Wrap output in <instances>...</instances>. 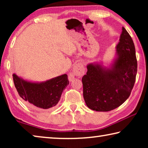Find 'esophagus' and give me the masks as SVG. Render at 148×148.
Returning a JSON list of instances; mask_svg holds the SVG:
<instances>
[{
  "mask_svg": "<svg viewBox=\"0 0 148 148\" xmlns=\"http://www.w3.org/2000/svg\"><path fill=\"white\" fill-rule=\"evenodd\" d=\"M85 74V68L81 62H77L75 64L73 68V71L69 74V81H72L75 76L82 77Z\"/></svg>",
  "mask_w": 148,
  "mask_h": 148,
  "instance_id": "esophagus-1",
  "label": "esophagus"
}]
</instances>
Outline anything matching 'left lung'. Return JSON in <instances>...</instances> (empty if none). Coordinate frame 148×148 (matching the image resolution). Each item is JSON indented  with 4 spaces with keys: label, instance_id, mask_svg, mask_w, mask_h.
<instances>
[{
    "label": "left lung",
    "instance_id": "1",
    "mask_svg": "<svg viewBox=\"0 0 148 148\" xmlns=\"http://www.w3.org/2000/svg\"><path fill=\"white\" fill-rule=\"evenodd\" d=\"M87 69L82 80L84 98L89 108L108 112L129 98L136 79L137 61L133 41L123 27L111 63L91 62Z\"/></svg>",
    "mask_w": 148,
    "mask_h": 148
}]
</instances>
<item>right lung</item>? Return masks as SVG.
Here are the masks:
<instances>
[{"label":"right lung","instance_id":"right-lung-1","mask_svg":"<svg viewBox=\"0 0 148 148\" xmlns=\"http://www.w3.org/2000/svg\"><path fill=\"white\" fill-rule=\"evenodd\" d=\"M17 92L30 106L38 109H49L56 106L63 90L69 82L66 74L44 82H32L13 74Z\"/></svg>","mask_w":148,"mask_h":148}]
</instances>
